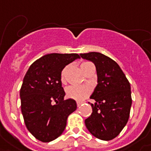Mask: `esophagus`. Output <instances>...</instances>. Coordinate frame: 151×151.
Here are the masks:
<instances>
[{"instance_id":"1","label":"esophagus","mask_w":151,"mask_h":151,"mask_svg":"<svg viewBox=\"0 0 151 151\" xmlns=\"http://www.w3.org/2000/svg\"><path fill=\"white\" fill-rule=\"evenodd\" d=\"M81 104H83V102H79V101H78V102H77V106L78 107H79Z\"/></svg>"}]
</instances>
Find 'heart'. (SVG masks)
<instances>
[{
	"label": "heart",
	"instance_id": "1",
	"mask_svg": "<svg viewBox=\"0 0 151 151\" xmlns=\"http://www.w3.org/2000/svg\"><path fill=\"white\" fill-rule=\"evenodd\" d=\"M90 62H83L81 64V69H83L86 65ZM68 66L65 67L61 71V81L62 83H65L66 81V74L68 71ZM90 90L88 86H70L66 90L67 96L70 99H74L77 101H82L89 95Z\"/></svg>",
	"mask_w": 151,
	"mask_h": 151
}]
</instances>
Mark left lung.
<instances>
[{"mask_svg":"<svg viewBox=\"0 0 151 151\" xmlns=\"http://www.w3.org/2000/svg\"><path fill=\"white\" fill-rule=\"evenodd\" d=\"M80 55L93 63L97 74V85L90 96L96 102L91 103L93 112L85 124L94 137L110 141L128 122L132 103L130 83L112 58L95 52Z\"/></svg>","mask_w":151,"mask_h":151,"instance_id":"1","label":"left lung"}]
</instances>
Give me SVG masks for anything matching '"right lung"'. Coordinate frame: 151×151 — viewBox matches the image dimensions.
<instances>
[{
  "label": "right lung",
  "mask_w": 151,
  "mask_h": 151,
  "mask_svg": "<svg viewBox=\"0 0 151 151\" xmlns=\"http://www.w3.org/2000/svg\"><path fill=\"white\" fill-rule=\"evenodd\" d=\"M81 58L77 54L52 53L30 65L19 96L29 132L39 141L50 142L65 131L68 115L77 109L74 99L65 100L61 74L65 66Z\"/></svg>",
  "instance_id": "1"
}]
</instances>
